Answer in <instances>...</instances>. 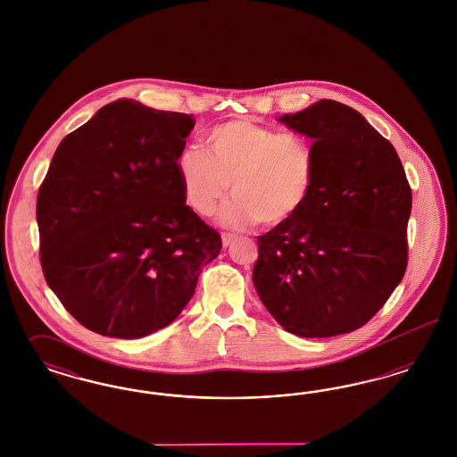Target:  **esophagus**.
I'll return each mask as SVG.
<instances>
[{"label":"esophagus","instance_id":"obj_1","mask_svg":"<svg viewBox=\"0 0 457 457\" xmlns=\"http://www.w3.org/2000/svg\"><path fill=\"white\" fill-rule=\"evenodd\" d=\"M233 239H235L233 233H222V245H224V246H228Z\"/></svg>","mask_w":457,"mask_h":457}]
</instances>
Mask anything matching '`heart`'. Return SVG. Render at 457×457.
<instances>
[{"label": "heart", "instance_id": "obj_1", "mask_svg": "<svg viewBox=\"0 0 457 457\" xmlns=\"http://www.w3.org/2000/svg\"><path fill=\"white\" fill-rule=\"evenodd\" d=\"M204 147L176 157L183 195L198 216H212L231 187L235 200L224 207L222 224L257 220L269 228L293 218L312 194L315 149L300 133L233 120L207 131Z\"/></svg>", "mask_w": 457, "mask_h": 457}]
</instances>
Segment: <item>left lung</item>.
<instances>
[{"label":"left lung","mask_w":457,"mask_h":457,"mask_svg":"<svg viewBox=\"0 0 457 457\" xmlns=\"http://www.w3.org/2000/svg\"><path fill=\"white\" fill-rule=\"evenodd\" d=\"M279 121L313 140L315 181L293 218L257 237L255 289L291 334L353 332L406 272L411 187L391 142L356 109L322 99Z\"/></svg>","instance_id":"left-lung-1"}]
</instances>
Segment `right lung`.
Here are the masks:
<instances>
[{"label":"right lung","mask_w":457,"mask_h":457,"mask_svg":"<svg viewBox=\"0 0 457 457\" xmlns=\"http://www.w3.org/2000/svg\"><path fill=\"white\" fill-rule=\"evenodd\" d=\"M192 114L121 99L68 133L37 194L44 278L88 330L137 339L170 326L222 239L185 202L176 157Z\"/></svg>","instance_id":"right-lung-1"}]
</instances>
